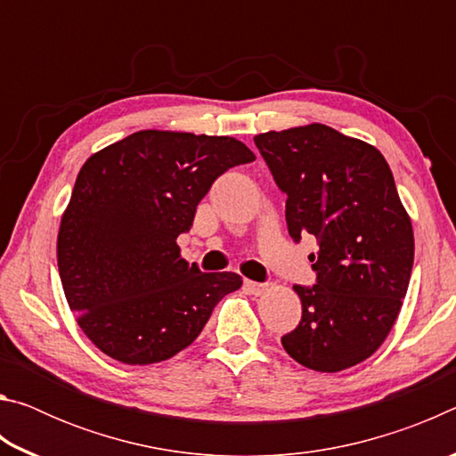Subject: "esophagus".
Wrapping results in <instances>:
<instances>
[{
  "mask_svg": "<svg viewBox=\"0 0 456 456\" xmlns=\"http://www.w3.org/2000/svg\"><path fill=\"white\" fill-rule=\"evenodd\" d=\"M243 288L247 293H251V296H261V293L267 291V283H257V281H251V280H245Z\"/></svg>",
  "mask_w": 456,
  "mask_h": 456,
  "instance_id": "obj_1",
  "label": "esophagus"
}]
</instances>
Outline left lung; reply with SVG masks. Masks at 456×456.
Instances as JSON below:
<instances>
[{
	"label": "left lung",
	"instance_id": "left-lung-1",
	"mask_svg": "<svg viewBox=\"0 0 456 456\" xmlns=\"http://www.w3.org/2000/svg\"><path fill=\"white\" fill-rule=\"evenodd\" d=\"M285 200L293 241L318 239L315 285H293L302 322L281 338L315 372H339L380 348L398 318L414 261L412 223L380 151L326 125L253 138Z\"/></svg>",
	"mask_w": 456,
	"mask_h": 456
}]
</instances>
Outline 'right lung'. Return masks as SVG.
<instances>
[{
    "instance_id": "1",
    "label": "right lung",
    "mask_w": 456,
    "mask_h": 456,
    "mask_svg": "<svg viewBox=\"0 0 456 456\" xmlns=\"http://www.w3.org/2000/svg\"><path fill=\"white\" fill-rule=\"evenodd\" d=\"M251 160L231 136L141 130L84 163L61 215L58 269L76 322L100 352L138 366L173 358L241 288V275L184 261L176 237L215 179Z\"/></svg>"
}]
</instances>
